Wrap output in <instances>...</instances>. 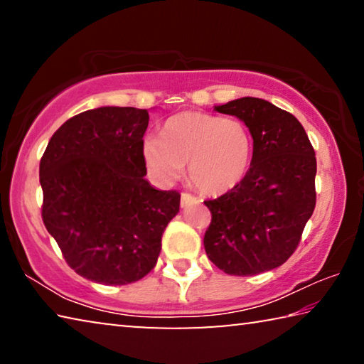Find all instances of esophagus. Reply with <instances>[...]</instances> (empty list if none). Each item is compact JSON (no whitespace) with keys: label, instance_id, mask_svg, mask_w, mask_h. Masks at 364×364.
<instances>
[{"label":"esophagus","instance_id":"34e87169","mask_svg":"<svg viewBox=\"0 0 364 364\" xmlns=\"http://www.w3.org/2000/svg\"><path fill=\"white\" fill-rule=\"evenodd\" d=\"M199 202V199L194 196H191L188 193H183L181 194V207H186V205H191V204H197Z\"/></svg>","mask_w":364,"mask_h":364}]
</instances>
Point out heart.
<instances>
[{"mask_svg":"<svg viewBox=\"0 0 364 364\" xmlns=\"http://www.w3.org/2000/svg\"><path fill=\"white\" fill-rule=\"evenodd\" d=\"M252 156L254 141L244 122L194 110L171 115L160 139L143 143L146 167L157 180L175 181L188 165L191 184L208 196L236 188L247 175Z\"/></svg>","mask_w":364,"mask_h":364,"instance_id":"obj_1","label":"heart"}]
</instances>
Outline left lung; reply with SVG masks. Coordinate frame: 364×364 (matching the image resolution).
Listing matches in <instances>:
<instances>
[{"label":"left lung","mask_w":364,"mask_h":364,"mask_svg":"<svg viewBox=\"0 0 364 364\" xmlns=\"http://www.w3.org/2000/svg\"><path fill=\"white\" fill-rule=\"evenodd\" d=\"M215 110L247 125L254 156L236 188L204 200L212 213L204 247L228 274H260L287 262L315 210V149L292 114L264 100L241 97Z\"/></svg>","instance_id":"obj_1"}]
</instances>
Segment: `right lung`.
Instances as JSON below:
<instances>
[{
  "instance_id": "obj_1",
  "label": "right lung",
  "mask_w": 364,
  "mask_h": 364,
  "mask_svg": "<svg viewBox=\"0 0 364 364\" xmlns=\"http://www.w3.org/2000/svg\"><path fill=\"white\" fill-rule=\"evenodd\" d=\"M149 112L100 107L67 120L40 160L41 218L67 264L107 286L143 279L156 267L180 193L144 180Z\"/></svg>"
}]
</instances>
